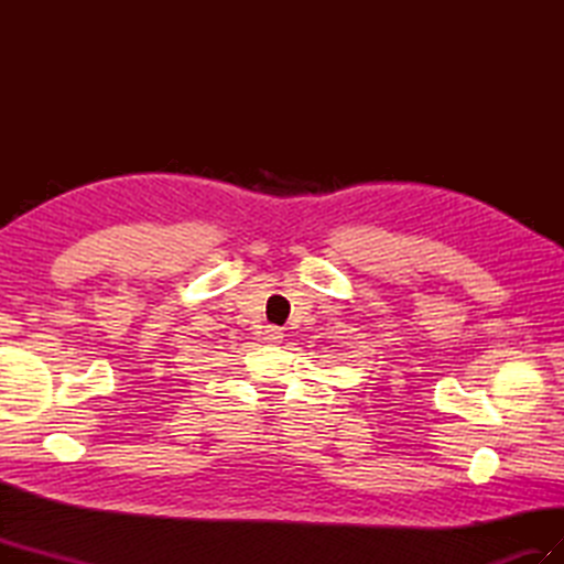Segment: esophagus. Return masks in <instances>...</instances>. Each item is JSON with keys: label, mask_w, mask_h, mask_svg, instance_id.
I'll use <instances>...</instances> for the list:
<instances>
[{"label": "esophagus", "mask_w": 564, "mask_h": 564, "mask_svg": "<svg viewBox=\"0 0 564 564\" xmlns=\"http://www.w3.org/2000/svg\"><path fill=\"white\" fill-rule=\"evenodd\" d=\"M282 336H284V334H282V329H278V327H268V329H265V336H263V338L268 340V344H280V340H282Z\"/></svg>", "instance_id": "esophagus-1"}]
</instances>
